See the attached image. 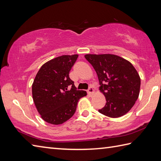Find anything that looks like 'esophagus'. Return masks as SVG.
<instances>
[{"label":"esophagus","mask_w":161,"mask_h":161,"mask_svg":"<svg viewBox=\"0 0 161 161\" xmlns=\"http://www.w3.org/2000/svg\"><path fill=\"white\" fill-rule=\"evenodd\" d=\"M87 93H88V94L89 95H91L92 94H93L94 93V90H93V87L90 86L89 88H88V89L87 90Z\"/></svg>","instance_id":"1"}]
</instances>
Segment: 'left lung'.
Wrapping results in <instances>:
<instances>
[{
    "instance_id": "1",
    "label": "left lung",
    "mask_w": 161,
    "mask_h": 161,
    "mask_svg": "<svg viewBox=\"0 0 161 161\" xmlns=\"http://www.w3.org/2000/svg\"><path fill=\"white\" fill-rule=\"evenodd\" d=\"M93 67L100 82V90L106 97L100 114L119 118L128 113L138 100L141 78L129 61L111 54L84 56Z\"/></svg>"
}]
</instances>
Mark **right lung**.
Wrapping results in <instances>:
<instances>
[{"label": "right lung", "mask_w": 161, "mask_h": 161, "mask_svg": "<svg viewBox=\"0 0 161 161\" xmlns=\"http://www.w3.org/2000/svg\"><path fill=\"white\" fill-rule=\"evenodd\" d=\"M78 54L62 55L44 64L32 84V97L42 118L52 125H61L76 111L79 100L86 95L78 91L69 72Z\"/></svg>", "instance_id": "1"}]
</instances>
